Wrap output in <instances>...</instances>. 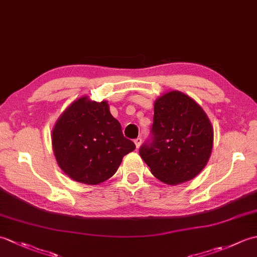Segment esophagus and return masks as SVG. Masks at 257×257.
<instances>
[{
	"label": "esophagus",
	"mask_w": 257,
	"mask_h": 257,
	"mask_svg": "<svg viewBox=\"0 0 257 257\" xmlns=\"http://www.w3.org/2000/svg\"><path fill=\"white\" fill-rule=\"evenodd\" d=\"M141 143H143V140H141V138H140V137H138V138H136V139H135V145H136V147H137V148H139L140 145H141Z\"/></svg>",
	"instance_id": "1"
}]
</instances>
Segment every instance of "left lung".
<instances>
[{
  "label": "left lung",
  "mask_w": 257,
  "mask_h": 257,
  "mask_svg": "<svg viewBox=\"0 0 257 257\" xmlns=\"http://www.w3.org/2000/svg\"><path fill=\"white\" fill-rule=\"evenodd\" d=\"M212 146L213 129L203 109L192 98L173 90L156 100L150 138L139 154L157 179L179 184L202 171Z\"/></svg>",
  "instance_id": "left-lung-1"
}]
</instances>
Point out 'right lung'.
I'll use <instances>...</instances> for the list:
<instances>
[{"instance_id":"add662e5","label":"right lung","mask_w":257,"mask_h":257,"mask_svg":"<svg viewBox=\"0 0 257 257\" xmlns=\"http://www.w3.org/2000/svg\"><path fill=\"white\" fill-rule=\"evenodd\" d=\"M52 143L62 170L90 185L112 177L123 156L136 149L123 137L107 101H90L88 97L79 98L63 112L53 129Z\"/></svg>"}]
</instances>
